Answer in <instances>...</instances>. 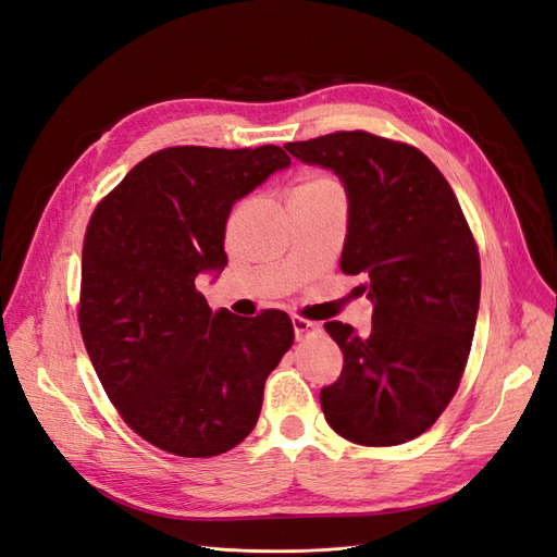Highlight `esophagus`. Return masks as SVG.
Instances as JSON below:
<instances>
[{
    "instance_id": "esophagus-1",
    "label": "esophagus",
    "mask_w": 557,
    "mask_h": 557,
    "mask_svg": "<svg viewBox=\"0 0 557 557\" xmlns=\"http://www.w3.org/2000/svg\"><path fill=\"white\" fill-rule=\"evenodd\" d=\"M293 330H295V336H297L299 342H301V339H309V336L320 334L318 323H313V320L301 318V315H293Z\"/></svg>"
}]
</instances>
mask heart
Segmentation results:
<instances>
[{"instance_id":"obj_1","label":"heart","mask_w":557,"mask_h":557,"mask_svg":"<svg viewBox=\"0 0 557 557\" xmlns=\"http://www.w3.org/2000/svg\"><path fill=\"white\" fill-rule=\"evenodd\" d=\"M313 195L344 197V188L342 183L330 174H305L295 183L290 197H313Z\"/></svg>"}]
</instances>
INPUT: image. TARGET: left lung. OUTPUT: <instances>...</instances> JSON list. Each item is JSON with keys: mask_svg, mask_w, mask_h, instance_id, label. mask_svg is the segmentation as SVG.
I'll use <instances>...</instances> for the list:
<instances>
[{"mask_svg": "<svg viewBox=\"0 0 557 557\" xmlns=\"http://www.w3.org/2000/svg\"><path fill=\"white\" fill-rule=\"evenodd\" d=\"M346 185L342 272L367 278L372 332L330 320L342 376L320 391L330 428L360 446H397L428 432L458 393L474 339L481 258L460 201L411 144L332 132L285 144Z\"/></svg>", "mask_w": 557, "mask_h": 557, "instance_id": "8db88e82", "label": "left lung"}]
</instances>
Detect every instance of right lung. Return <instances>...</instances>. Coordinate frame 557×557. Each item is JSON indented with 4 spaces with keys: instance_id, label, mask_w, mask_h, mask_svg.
<instances>
[{
    "instance_id": "add662e5",
    "label": "right lung",
    "mask_w": 557,
    "mask_h": 557,
    "mask_svg": "<svg viewBox=\"0 0 557 557\" xmlns=\"http://www.w3.org/2000/svg\"><path fill=\"white\" fill-rule=\"evenodd\" d=\"M290 164L281 146H172L99 201L83 239L78 327L111 404L141 440L213 458L256 428L290 315L213 311L195 278L223 269L237 199Z\"/></svg>"
}]
</instances>
